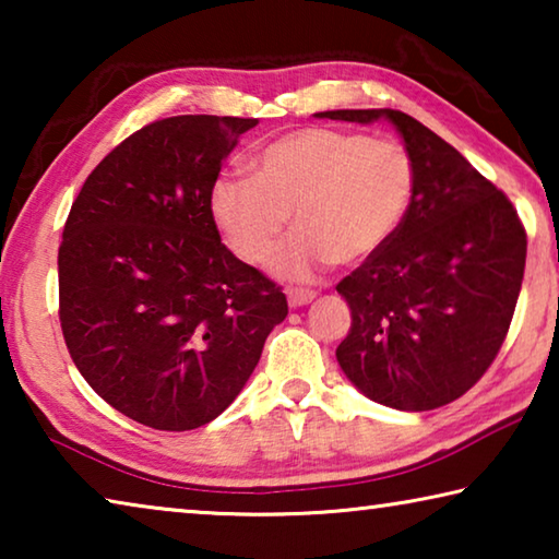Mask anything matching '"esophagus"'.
<instances>
[{
    "label": "esophagus",
    "instance_id": "esophagus-1",
    "mask_svg": "<svg viewBox=\"0 0 559 559\" xmlns=\"http://www.w3.org/2000/svg\"><path fill=\"white\" fill-rule=\"evenodd\" d=\"M316 300V290H302V288H288V306L300 308Z\"/></svg>",
    "mask_w": 559,
    "mask_h": 559
}]
</instances>
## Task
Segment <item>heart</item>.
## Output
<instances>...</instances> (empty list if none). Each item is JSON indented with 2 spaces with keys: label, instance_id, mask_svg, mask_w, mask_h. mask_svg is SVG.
Segmentation results:
<instances>
[{
  "label": "heart",
  "instance_id": "b5f03b06",
  "mask_svg": "<svg viewBox=\"0 0 559 559\" xmlns=\"http://www.w3.org/2000/svg\"><path fill=\"white\" fill-rule=\"evenodd\" d=\"M253 177L224 175L210 192L216 229L241 261L266 263L288 216L298 234L273 266L286 278H313L330 263L372 259L402 229L416 192V167L394 140L302 128L251 157Z\"/></svg>",
  "mask_w": 559,
  "mask_h": 559
}]
</instances>
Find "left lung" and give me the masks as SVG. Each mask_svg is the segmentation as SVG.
<instances>
[{"label": "left lung", "mask_w": 559, "mask_h": 559, "mask_svg": "<svg viewBox=\"0 0 559 559\" xmlns=\"http://www.w3.org/2000/svg\"><path fill=\"white\" fill-rule=\"evenodd\" d=\"M316 118L390 120L416 167L402 229L337 283L353 325L337 345L349 382L372 402L429 412L466 394L513 320L527 239L513 204L456 147L402 110Z\"/></svg>", "instance_id": "left-lung-1"}]
</instances>
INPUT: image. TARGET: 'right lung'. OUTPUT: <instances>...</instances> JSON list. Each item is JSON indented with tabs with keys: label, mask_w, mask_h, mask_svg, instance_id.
<instances>
[{
	"label": "right lung",
	"mask_w": 559,
	"mask_h": 559,
	"mask_svg": "<svg viewBox=\"0 0 559 559\" xmlns=\"http://www.w3.org/2000/svg\"><path fill=\"white\" fill-rule=\"evenodd\" d=\"M257 122H150L103 157L66 219V347L93 392L145 427L216 419L288 316L281 288L226 249L210 214L222 163Z\"/></svg>",
	"instance_id": "obj_1"
}]
</instances>
